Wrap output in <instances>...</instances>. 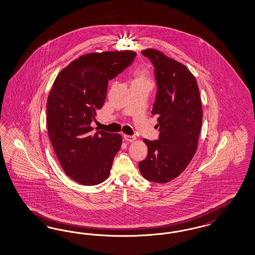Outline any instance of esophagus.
<instances>
[{
  "mask_svg": "<svg viewBox=\"0 0 255 255\" xmlns=\"http://www.w3.org/2000/svg\"><path fill=\"white\" fill-rule=\"evenodd\" d=\"M123 137H124V139L127 141V142H133L136 138H135V136H132V135H128V134H124L123 135Z\"/></svg>",
  "mask_w": 255,
  "mask_h": 255,
  "instance_id": "34e87169",
  "label": "esophagus"
}]
</instances>
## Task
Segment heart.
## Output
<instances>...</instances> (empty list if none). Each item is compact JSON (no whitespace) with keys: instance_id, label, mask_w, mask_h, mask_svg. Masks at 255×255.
<instances>
[{"instance_id":"1","label":"heart","mask_w":255,"mask_h":255,"mask_svg":"<svg viewBox=\"0 0 255 255\" xmlns=\"http://www.w3.org/2000/svg\"><path fill=\"white\" fill-rule=\"evenodd\" d=\"M134 76H135V79L133 82H147V83L151 82L150 73L144 67H138L134 72Z\"/></svg>"}]
</instances>
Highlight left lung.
I'll return each instance as SVG.
<instances>
[{
    "mask_svg": "<svg viewBox=\"0 0 255 255\" xmlns=\"http://www.w3.org/2000/svg\"><path fill=\"white\" fill-rule=\"evenodd\" d=\"M155 68L157 93L152 114L160 127L158 140L143 141L147 157L138 163L143 177L168 183L182 173L197 150L203 110L193 73L184 64L153 48L143 50Z\"/></svg>",
    "mask_w": 255,
    "mask_h": 255,
    "instance_id": "8db88e82",
    "label": "left lung"
}]
</instances>
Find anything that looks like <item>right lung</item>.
<instances>
[{
	"label": "right lung",
	"mask_w": 255,
	"mask_h": 255,
	"mask_svg": "<svg viewBox=\"0 0 255 255\" xmlns=\"http://www.w3.org/2000/svg\"><path fill=\"white\" fill-rule=\"evenodd\" d=\"M131 50L88 53L63 68L46 103L49 139L62 170L85 186L105 181L120 151V133H93L91 123L106 99L107 83L132 63Z\"/></svg>",
	"instance_id": "1"
}]
</instances>
